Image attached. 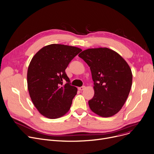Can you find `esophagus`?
<instances>
[{
	"label": "esophagus",
	"instance_id": "34e87169",
	"mask_svg": "<svg viewBox=\"0 0 154 154\" xmlns=\"http://www.w3.org/2000/svg\"><path fill=\"white\" fill-rule=\"evenodd\" d=\"M85 88V86H82V87H79V90H84V89Z\"/></svg>",
	"mask_w": 154,
	"mask_h": 154
}]
</instances>
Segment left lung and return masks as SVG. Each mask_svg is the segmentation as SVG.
<instances>
[{"label":"left lung","mask_w":154,"mask_h":154,"mask_svg":"<svg viewBox=\"0 0 154 154\" xmlns=\"http://www.w3.org/2000/svg\"><path fill=\"white\" fill-rule=\"evenodd\" d=\"M90 67L95 94L91 110L101 117L115 115L122 108L132 86V74L119 54L107 48L88 49L79 54Z\"/></svg>","instance_id":"left-lung-1"}]
</instances>
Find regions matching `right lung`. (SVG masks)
Masks as SVG:
<instances>
[{
	"label": "right lung",
	"instance_id": "obj_1",
	"mask_svg": "<svg viewBox=\"0 0 154 154\" xmlns=\"http://www.w3.org/2000/svg\"><path fill=\"white\" fill-rule=\"evenodd\" d=\"M81 51L77 47L52 44L41 49L31 60L28 89L33 103L44 116L56 119L69 110L77 88L70 85L65 70Z\"/></svg>",
	"mask_w": 154,
	"mask_h": 154
}]
</instances>
